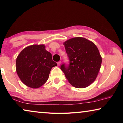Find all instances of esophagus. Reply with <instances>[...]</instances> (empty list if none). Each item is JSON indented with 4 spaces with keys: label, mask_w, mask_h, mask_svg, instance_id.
Listing matches in <instances>:
<instances>
[{
    "label": "esophagus",
    "mask_w": 123,
    "mask_h": 123,
    "mask_svg": "<svg viewBox=\"0 0 123 123\" xmlns=\"http://www.w3.org/2000/svg\"><path fill=\"white\" fill-rule=\"evenodd\" d=\"M61 61H59V62H57V65L59 66L61 65Z\"/></svg>",
    "instance_id": "1"
}]
</instances>
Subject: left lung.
<instances>
[{
  "label": "left lung",
  "mask_w": 123,
  "mask_h": 123,
  "mask_svg": "<svg viewBox=\"0 0 123 123\" xmlns=\"http://www.w3.org/2000/svg\"><path fill=\"white\" fill-rule=\"evenodd\" d=\"M70 64L61 66L66 78L73 86L84 88L94 81L100 69L102 57L93 42L84 37L70 38L63 43Z\"/></svg>",
  "instance_id": "obj_1"
}]
</instances>
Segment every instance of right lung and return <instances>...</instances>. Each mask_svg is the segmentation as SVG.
Returning <instances> with one entry per match:
<instances>
[{"mask_svg": "<svg viewBox=\"0 0 123 123\" xmlns=\"http://www.w3.org/2000/svg\"><path fill=\"white\" fill-rule=\"evenodd\" d=\"M17 73L26 86L38 88L46 82L51 68L57 64L44 44H34L25 48L17 57Z\"/></svg>", "mask_w": 123, "mask_h": 123, "instance_id": "1", "label": "right lung"}]
</instances>
